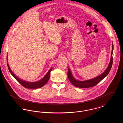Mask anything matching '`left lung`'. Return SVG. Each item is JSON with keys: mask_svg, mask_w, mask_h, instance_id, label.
<instances>
[{"mask_svg": "<svg viewBox=\"0 0 123 123\" xmlns=\"http://www.w3.org/2000/svg\"><path fill=\"white\" fill-rule=\"evenodd\" d=\"M113 51V43H112V50H111V59H110L109 64H108L107 68L101 74L93 79L86 80V81H79V80H76L74 77V76H73V75L70 70L69 68H68L67 74H68V79L70 82L73 85L78 88H90L97 85L100 81H101L102 79H103L105 76L108 74V73H109L111 69V66L112 64V61H113V59H112Z\"/></svg>", "mask_w": 123, "mask_h": 123, "instance_id": "obj_1", "label": "left lung"}]
</instances>
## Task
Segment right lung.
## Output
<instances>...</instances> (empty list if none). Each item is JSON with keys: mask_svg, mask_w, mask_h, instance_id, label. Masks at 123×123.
<instances>
[{"mask_svg": "<svg viewBox=\"0 0 123 123\" xmlns=\"http://www.w3.org/2000/svg\"><path fill=\"white\" fill-rule=\"evenodd\" d=\"M7 55V66H8V68L9 69V70L10 71L11 74H12V76L18 81V82H19L22 85H23L25 88H31V89L41 88L45 84H46L47 82H48V81L49 80L50 76V72L53 70V68H51L47 72V73L45 75V76H44L40 80H39L37 82H28V81H24L23 79L19 78L18 77L16 76L14 74V73L12 71L11 69H10L9 65L8 63V56Z\"/></svg>", "mask_w": 123, "mask_h": 123, "instance_id": "right-lung-1", "label": "right lung"}]
</instances>
